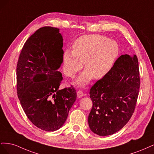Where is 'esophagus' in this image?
I'll return each instance as SVG.
<instances>
[{"mask_svg": "<svg viewBox=\"0 0 154 154\" xmlns=\"http://www.w3.org/2000/svg\"><path fill=\"white\" fill-rule=\"evenodd\" d=\"M83 96H84V94L82 91H77V97L78 98H80V97H82Z\"/></svg>", "mask_w": 154, "mask_h": 154, "instance_id": "1", "label": "esophagus"}]
</instances>
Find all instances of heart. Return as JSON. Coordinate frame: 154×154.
Masks as SVG:
<instances>
[{
	"label": "heart",
	"mask_w": 154,
	"mask_h": 154,
	"mask_svg": "<svg viewBox=\"0 0 154 154\" xmlns=\"http://www.w3.org/2000/svg\"><path fill=\"white\" fill-rule=\"evenodd\" d=\"M73 51L66 50L63 54V72L73 78L83 68L85 71L75 83L84 87L94 78L101 79L112 69L119 54L116 42L100 35H83L74 42Z\"/></svg>",
	"instance_id": "b5f03b06"
}]
</instances>
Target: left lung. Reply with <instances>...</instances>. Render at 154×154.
<instances>
[{
	"instance_id": "obj_1",
	"label": "left lung",
	"mask_w": 154,
	"mask_h": 154,
	"mask_svg": "<svg viewBox=\"0 0 154 154\" xmlns=\"http://www.w3.org/2000/svg\"><path fill=\"white\" fill-rule=\"evenodd\" d=\"M139 87L136 55L120 56L111 71L90 90L92 107L88 123L91 131L106 136L122 129L134 113Z\"/></svg>"
}]
</instances>
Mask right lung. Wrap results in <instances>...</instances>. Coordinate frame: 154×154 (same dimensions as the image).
Here are the masks:
<instances>
[{
	"label": "right lung",
	"instance_id": "1",
	"mask_svg": "<svg viewBox=\"0 0 154 154\" xmlns=\"http://www.w3.org/2000/svg\"><path fill=\"white\" fill-rule=\"evenodd\" d=\"M63 38L57 27H43L23 46L17 66V90L27 117L38 128L53 132L66 122L76 100L71 87L60 90Z\"/></svg>",
	"mask_w": 154,
	"mask_h": 154
}]
</instances>
